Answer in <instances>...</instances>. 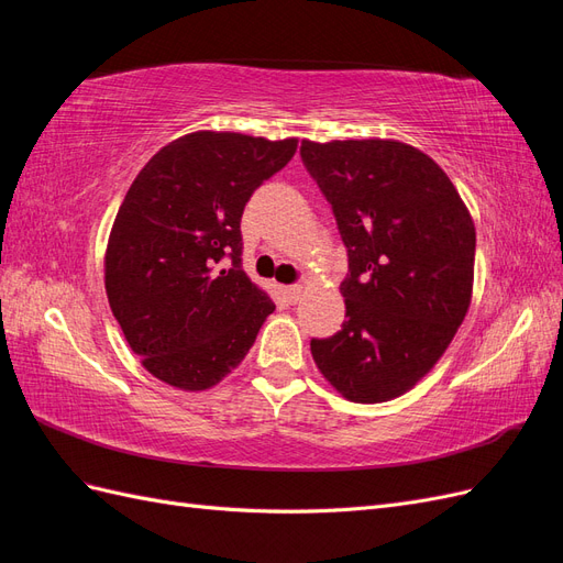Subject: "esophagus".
I'll list each match as a JSON object with an SVG mask.
<instances>
[{
    "label": "esophagus",
    "mask_w": 563,
    "mask_h": 563,
    "mask_svg": "<svg viewBox=\"0 0 563 563\" xmlns=\"http://www.w3.org/2000/svg\"><path fill=\"white\" fill-rule=\"evenodd\" d=\"M284 296H286V300H288V302L296 305V302L302 298V286H300V284L286 286V288H284Z\"/></svg>",
    "instance_id": "esophagus-1"
}]
</instances>
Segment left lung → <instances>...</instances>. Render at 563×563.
I'll return each instance as SVG.
<instances>
[{"label": "left lung", "mask_w": 563, "mask_h": 563, "mask_svg": "<svg viewBox=\"0 0 563 563\" xmlns=\"http://www.w3.org/2000/svg\"><path fill=\"white\" fill-rule=\"evenodd\" d=\"M300 157L347 249V319L335 335L312 338V356L345 399H395L439 362L467 314L470 211L449 176L406 143L302 141Z\"/></svg>", "instance_id": "1"}]
</instances>
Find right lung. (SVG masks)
Segmentation results:
<instances>
[{"label": "right lung", "instance_id": "right-lung-1", "mask_svg": "<svg viewBox=\"0 0 563 563\" xmlns=\"http://www.w3.org/2000/svg\"><path fill=\"white\" fill-rule=\"evenodd\" d=\"M296 147V139L197 131L162 147L131 183L110 232L106 291L155 378L213 387L275 312L242 267V213Z\"/></svg>", "mask_w": 563, "mask_h": 563}]
</instances>
